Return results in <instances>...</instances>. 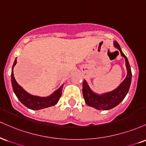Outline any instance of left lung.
I'll return each mask as SVG.
<instances>
[{
	"label": "left lung",
	"instance_id": "1",
	"mask_svg": "<svg viewBox=\"0 0 146 146\" xmlns=\"http://www.w3.org/2000/svg\"><path fill=\"white\" fill-rule=\"evenodd\" d=\"M114 46L119 50L121 52V55L125 58L128 74L124 81L115 90L102 95L94 93L85 80L83 83V94L85 103L90 107H94L98 110H109L118 105L126 97L131 86L132 72L127 57L122 52L120 46L117 42H114Z\"/></svg>",
	"mask_w": 146,
	"mask_h": 146
}]
</instances>
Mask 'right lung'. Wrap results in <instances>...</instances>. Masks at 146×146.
<instances>
[{
    "mask_svg": "<svg viewBox=\"0 0 146 146\" xmlns=\"http://www.w3.org/2000/svg\"><path fill=\"white\" fill-rule=\"evenodd\" d=\"M17 61L15 59L14 63H13V67L11 70V84L13 87V92L16 96L18 100L22 102L25 107L32 110H39V109H44L51 106L54 105L58 102L62 94V89L63 85L56 90L52 94L48 97H39L32 96L29 93H27L18 85V83L15 80L14 76H13V68L16 64Z\"/></svg>",
    "mask_w": 146,
    "mask_h": 146,
    "instance_id": "right-lung-1",
    "label": "right lung"
}]
</instances>
